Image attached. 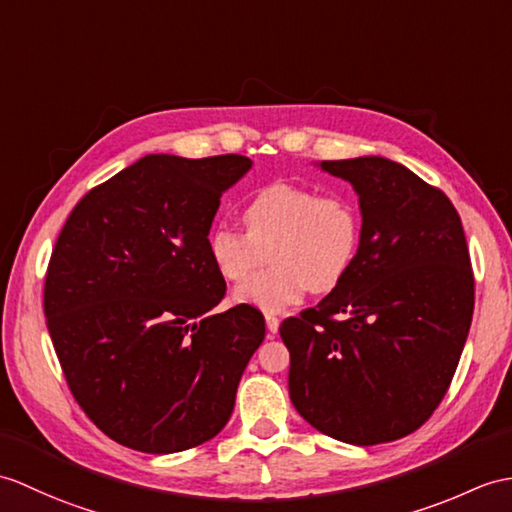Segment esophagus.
<instances>
[{
	"mask_svg": "<svg viewBox=\"0 0 512 512\" xmlns=\"http://www.w3.org/2000/svg\"><path fill=\"white\" fill-rule=\"evenodd\" d=\"M266 327H268L270 334H277V331H279V318L272 312H266Z\"/></svg>",
	"mask_w": 512,
	"mask_h": 512,
	"instance_id": "34e87169",
	"label": "esophagus"
}]
</instances>
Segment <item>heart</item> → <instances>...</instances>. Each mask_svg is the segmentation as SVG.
Returning <instances> with one entry per match:
<instances>
[{
	"label": "heart",
	"instance_id": "obj_1",
	"mask_svg": "<svg viewBox=\"0 0 512 512\" xmlns=\"http://www.w3.org/2000/svg\"><path fill=\"white\" fill-rule=\"evenodd\" d=\"M246 231L216 224L207 235L213 266L242 283L271 251L276 264L240 285L235 301L281 312L303 292H329L351 270L360 251L362 213L349 194L277 181L259 187L242 209Z\"/></svg>",
	"mask_w": 512,
	"mask_h": 512
}]
</instances>
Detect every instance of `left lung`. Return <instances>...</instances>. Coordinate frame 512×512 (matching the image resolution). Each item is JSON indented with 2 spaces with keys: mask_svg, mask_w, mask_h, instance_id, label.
Returning a JSON list of instances; mask_svg holds the SVG:
<instances>
[{
  "mask_svg": "<svg viewBox=\"0 0 512 512\" xmlns=\"http://www.w3.org/2000/svg\"><path fill=\"white\" fill-rule=\"evenodd\" d=\"M360 198L362 240L323 301L285 318L296 412L336 441L379 445L432 417L473 316V272L451 200L384 157L323 161Z\"/></svg>",
  "mask_w": 512,
  "mask_h": 512,
  "instance_id": "8db88e82",
  "label": "left lung"
}]
</instances>
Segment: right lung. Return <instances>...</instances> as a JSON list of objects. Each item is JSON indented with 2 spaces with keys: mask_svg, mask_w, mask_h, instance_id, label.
I'll list each match as a JSON object with an SVG mask.
<instances>
[{
  "mask_svg": "<svg viewBox=\"0 0 512 512\" xmlns=\"http://www.w3.org/2000/svg\"><path fill=\"white\" fill-rule=\"evenodd\" d=\"M242 154H148L69 213L43 310L71 395L124 447L174 454L227 425L266 336L264 314H216L227 283L207 235L220 198L251 170Z\"/></svg>",
  "mask_w": 512,
  "mask_h": 512,
  "instance_id": "add662e5",
  "label": "right lung"
}]
</instances>
